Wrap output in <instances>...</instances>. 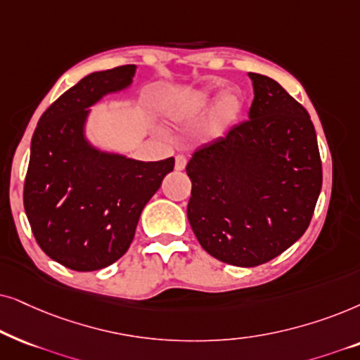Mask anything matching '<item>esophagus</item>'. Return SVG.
I'll use <instances>...</instances> for the list:
<instances>
[{"instance_id":"34e87169","label":"esophagus","mask_w":360,"mask_h":360,"mask_svg":"<svg viewBox=\"0 0 360 360\" xmlns=\"http://www.w3.org/2000/svg\"><path fill=\"white\" fill-rule=\"evenodd\" d=\"M186 162H188V160H186L184 156H176V165H174V169H176V171H184Z\"/></svg>"}]
</instances>
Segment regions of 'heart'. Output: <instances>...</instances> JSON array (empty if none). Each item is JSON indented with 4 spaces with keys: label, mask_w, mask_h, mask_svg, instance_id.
I'll list each match as a JSON object with an SVG mask.
<instances>
[{
    "label": "heart",
    "mask_w": 360,
    "mask_h": 360,
    "mask_svg": "<svg viewBox=\"0 0 360 360\" xmlns=\"http://www.w3.org/2000/svg\"><path fill=\"white\" fill-rule=\"evenodd\" d=\"M215 97L209 92H199L194 94L183 100L177 107L174 108V115L177 118H188L194 117V115H199L207 110L210 105L214 103ZM242 110V100L236 94H225L222 98L219 100L217 105H215V110L212 113V118H210L207 133L209 136H220L222 133L227 130V128L236 122L238 115H240Z\"/></svg>",
    "instance_id": "heart-1"
}]
</instances>
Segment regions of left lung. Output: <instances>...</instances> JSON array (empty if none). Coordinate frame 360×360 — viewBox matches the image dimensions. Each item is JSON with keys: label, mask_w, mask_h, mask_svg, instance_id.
Wrapping results in <instances>:
<instances>
[{"label": "left lung", "mask_w": 360, "mask_h": 360, "mask_svg": "<svg viewBox=\"0 0 360 360\" xmlns=\"http://www.w3.org/2000/svg\"><path fill=\"white\" fill-rule=\"evenodd\" d=\"M248 77L250 120L199 148L186 166L193 232L205 252L236 266L262 265L293 245L323 184L308 112L270 77Z\"/></svg>", "instance_id": "8db88e82"}]
</instances>
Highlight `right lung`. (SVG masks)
I'll return each instance as SVG.
<instances>
[{
	"label": "right lung",
	"mask_w": 360,
	"mask_h": 360,
	"mask_svg": "<svg viewBox=\"0 0 360 360\" xmlns=\"http://www.w3.org/2000/svg\"><path fill=\"white\" fill-rule=\"evenodd\" d=\"M135 72L130 64L84 77L42 113L32 135L24 210L46 255L70 270H100L123 257L141 210L174 167V158L138 161L85 135L90 107L127 90Z\"/></svg>",
	"instance_id": "1"
}]
</instances>
